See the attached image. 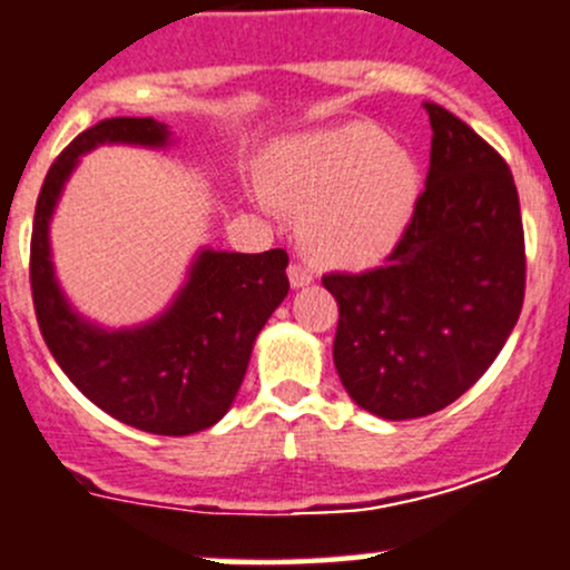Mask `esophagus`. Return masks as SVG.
Segmentation results:
<instances>
[{
    "label": "esophagus",
    "mask_w": 570,
    "mask_h": 570,
    "mask_svg": "<svg viewBox=\"0 0 570 570\" xmlns=\"http://www.w3.org/2000/svg\"><path fill=\"white\" fill-rule=\"evenodd\" d=\"M311 281H314V273H311L308 267L301 265V262L289 265V284L295 286V289H303V286H308Z\"/></svg>",
    "instance_id": "1"
}]
</instances>
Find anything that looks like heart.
<instances>
[{"label":"heart","instance_id":"obj_1","mask_svg":"<svg viewBox=\"0 0 570 570\" xmlns=\"http://www.w3.org/2000/svg\"><path fill=\"white\" fill-rule=\"evenodd\" d=\"M267 199L303 215L311 254L333 267H371L415 218L423 177L415 155L371 122L292 136L262 166Z\"/></svg>","mask_w":570,"mask_h":570}]
</instances>
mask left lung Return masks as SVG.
I'll list each match as a JSON object with an SVG mask.
<instances>
[{
	"label": "left lung",
	"instance_id": "1",
	"mask_svg": "<svg viewBox=\"0 0 570 570\" xmlns=\"http://www.w3.org/2000/svg\"><path fill=\"white\" fill-rule=\"evenodd\" d=\"M423 106L434 136L410 229L382 267L322 278L338 303L341 385L385 421L431 415L470 391L524 303V229L511 169L456 114Z\"/></svg>",
	"mask_w": 570,
	"mask_h": 570
}]
</instances>
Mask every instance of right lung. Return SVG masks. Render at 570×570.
Returning <instances> with one entry per match:
<instances>
[{
  "label": "right lung",
  "instance_id": "add662e5",
  "mask_svg": "<svg viewBox=\"0 0 570 570\" xmlns=\"http://www.w3.org/2000/svg\"><path fill=\"white\" fill-rule=\"evenodd\" d=\"M100 144L160 149L171 144V130L153 117L100 119L51 164L29 250L40 333L70 382L111 417L149 434H196L229 412L256 335L289 292V256L284 248L265 254L202 248L175 301L155 320L119 331L95 325L59 286L48 229L79 158Z\"/></svg>",
  "mask_w": 570,
  "mask_h": 570
}]
</instances>
